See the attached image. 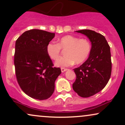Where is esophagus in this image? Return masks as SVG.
I'll list each match as a JSON object with an SVG mask.
<instances>
[{
	"label": "esophagus",
	"instance_id": "esophagus-1",
	"mask_svg": "<svg viewBox=\"0 0 125 125\" xmlns=\"http://www.w3.org/2000/svg\"><path fill=\"white\" fill-rule=\"evenodd\" d=\"M67 70V69L63 68V67H62V68H61V71H62V72H64L66 71Z\"/></svg>",
	"mask_w": 125,
	"mask_h": 125
}]
</instances>
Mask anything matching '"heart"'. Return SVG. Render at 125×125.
<instances>
[{
    "label": "heart",
    "instance_id": "heart-1",
    "mask_svg": "<svg viewBox=\"0 0 125 125\" xmlns=\"http://www.w3.org/2000/svg\"><path fill=\"white\" fill-rule=\"evenodd\" d=\"M61 49H66L65 56L57 61L56 65L67 67L74 62L76 64L83 62L89 55L91 44L86 39H79L73 36L66 35L60 38L58 43L52 42L47 46L49 56L53 61H57L61 57Z\"/></svg>",
    "mask_w": 125,
    "mask_h": 125
}]
</instances>
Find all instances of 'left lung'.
<instances>
[{"label":"left lung","mask_w":125,"mask_h":125,"mask_svg":"<svg viewBox=\"0 0 125 125\" xmlns=\"http://www.w3.org/2000/svg\"><path fill=\"white\" fill-rule=\"evenodd\" d=\"M76 31L86 36L92 48L86 61L73 69L76 79L73 89L81 97H88L101 91L109 81L112 72L110 46L104 36L94 31Z\"/></svg>","instance_id":"left-lung-1"}]
</instances>
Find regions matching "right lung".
Returning a JSON list of instances; mask_svg holds the SVG:
<instances>
[{"label":"right lung","instance_id":"right-lung-1","mask_svg":"<svg viewBox=\"0 0 125 125\" xmlns=\"http://www.w3.org/2000/svg\"><path fill=\"white\" fill-rule=\"evenodd\" d=\"M54 33L39 29L26 31L15 43L14 64L21 90L29 96L38 100L49 98L54 90V82L61 73L53 67L47 52V46Z\"/></svg>","mask_w":125,"mask_h":125}]
</instances>
